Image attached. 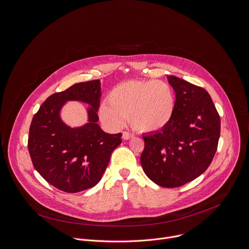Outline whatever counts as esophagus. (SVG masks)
I'll list each match as a JSON object with an SVG mask.
<instances>
[{
	"mask_svg": "<svg viewBox=\"0 0 249 249\" xmlns=\"http://www.w3.org/2000/svg\"><path fill=\"white\" fill-rule=\"evenodd\" d=\"M131 137H133V134H132V133H130V132H128V131H124V132H123V139H124V141L130 140Z\"/></svg>",
	"mask_w": 249,
	"mask_h": 249,
	"instance_id": "1",
	"label": "esophagus"
}]
</instances>
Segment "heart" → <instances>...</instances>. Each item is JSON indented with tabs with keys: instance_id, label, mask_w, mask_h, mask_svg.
Instances as JSON below:
<instances>
[{
	"instance_id": "obj_1",
	"label": "heart",
	"mask_w": 249,
	"mask_h": 249,
	"mask_svg": "<svg viewBox=\"0 0 249 249\" xmlns=\"http://www.w3.org/2000/svg\"><path fill=\"white\" fill-rule=\"evenodd\" d=\"M176 96L167 82L130 80L115 86L99 107L102 122L110 128L122 127L129 118L141 132H154L166 126L173 118Z\"/></svg>"
}]
</instances>
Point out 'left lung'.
<instances>
[{
	"label": "left lung",
	"mask_w": 249,
	"mask_h": 249,
	"mask_svg": "<svg viewBox=\"0 0 249 249\" xmlns=\"http://www.w3.org/2000/svg\"><path fill=\"white\" fill-rule=\"evenodd\" d=\"M167 79L175 91V112L166 126L142 136L141 162L151 181L175 188L210 166L217 148L220 119L205 89L175 76Z\"/></svg>",
	"instance_id": "obj_1"
}]
</instances>
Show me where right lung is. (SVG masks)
Segmentation results:
<instances>
[{
    "label": "right lung",
    "instance_id": "obj_1",
    "mask_svg": "<svg viewBox=\"0 0 249 249\" xmlns=\"http://www.w3.org/2000/svg\"><path fill=\"white\" fill-rule=\"evenodd\" d=\"M100 80L81 82L49 96L34 116L27 147L36 170L49 184L66 193L90 189L101 180L110 154L122 143V133L109 134L97 124ZM68 100L88 103L89 123L70 128L60 118Z\"/></svg>",
    "mask_w": 249,
    "mask_h": 249
}]
</instances>
